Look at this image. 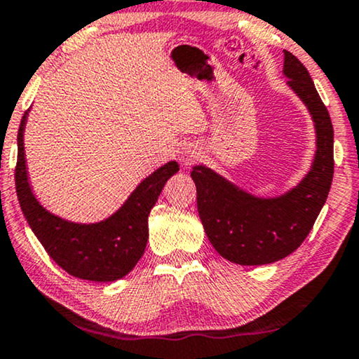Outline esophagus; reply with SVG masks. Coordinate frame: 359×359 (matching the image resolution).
Here are the masks:
<instances>
[{
  "label": "esophagus",
  "mask_w": 359,
  "mask_h": 359,
  "mask_svg": "<svg viewBox=\"0 0 359 359\" xmlns=\"http://www.w3.org/2000/svg\"><path fill=\"white\" fill-rule=\"evenodd\" d=\"M199 156H201V150L196 145L188 144V145L181 147V150H180V161L186 166V168L193 165L194 161H198Z\"/></svg>",
  "instance_id": "obj_1"
}]
</instances>
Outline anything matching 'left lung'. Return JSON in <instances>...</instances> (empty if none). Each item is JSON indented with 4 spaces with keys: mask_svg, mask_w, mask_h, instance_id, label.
I'll return each instance as SVG.
<instances>
[{
    "mask_svg": "<svg viewBox=\"0 0 359 359\" xmlns=\"http://www.w3.org/2000/svg\"><path fill=\"white\" fill-rule=\"evenodd\" d=\"M286 85L307 107L316 127L311 168L296 186L278 196H257L205 165H194L198 212L220 257L243 266L286 258L313 227L333 178V127L307 68L284 50Z\"/></svg>",
    "mask_w": 359,
    "mask_h": 359,
    "instance_id": "8db88e82",
    "label": "left lung"
}]
</instances>
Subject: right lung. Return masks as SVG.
<instances>
[{
    "instance_id": "obj_1",
    "label": "right lung",
    "mask_w": 359,
    "mask_h": 359,
    "mask_svg": "<svg viewBox=\"0 0 359 359\" xmlns=\"http://www.w3.org/2000/svg\"><path fill=\"white\" fill-rule=\"evenodd\" d=\"M29 111L18 132L16 193L29 227L53 262L72 276L95 283H112L132 271L145 252L149 215L166 181L180 170L168 161L137 184L124 204L100 222H73L39 203L29 180L24 130Z\"/></svg>"
}]
</instances>
